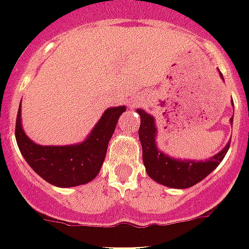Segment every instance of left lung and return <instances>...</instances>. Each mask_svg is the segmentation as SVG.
Returning <instances> with one entry per match:
<instances>
[{
	"mask_svg": "<svg viewBox=\"0 0 249 249\" xmlns=\"http://www.w3.org/2000/svg\"><path fill=\"white\" fill-rule=\"evenodd\" d=\"M138 113L141 116V126L138 134H140L141 144H142V158L146 166V172L152 179L168 187L187 189V187L196 185L197 182L204 179L212 170L216 169L230 147V143H228L224 150H221L217 155L207 161L173 159L170 156L164 155L163 152L159 151L156 147V128L154 117L142 109H138ZM230 120L232 124V117Z\"/></svg>",
	"mask_w": 249,
	"mask_h": 249,
	"instance_id": "8db88e82",
	"label": "left lung"
}]
</instances>
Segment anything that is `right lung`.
I'll return each instance as SVG.
<instances>
[{"mask_svg": "<svg viewBox=\"0 0 249 249\" xmlns=\"http://www.w3.org/2000/svg\"><path fill=\"white\" fill-rule=\"evenodd\" d=\"M125 106L107 108L88 140L75 146H41L23 132L20 107L18 109L15 138L25 161L46 182L58 187L84 185L97 177L105 161L107 146Z\"/></svg>", "mask_w": 249, "mask_h": 249, "instance_id": "obj_1", "label": "right lung"}]
</instances>
